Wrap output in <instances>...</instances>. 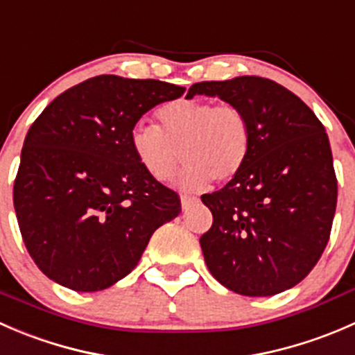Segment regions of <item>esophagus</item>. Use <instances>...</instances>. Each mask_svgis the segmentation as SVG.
<instances>
[{
  "label": "esophagus",
  "instance_id": "esophagus-1",
  "mask_svg": "<svg viewBox=\"0 0 355 355\" xmlns=\"http://www.w3.org/2000/svg\"><path fill=\"white\" fill-rule=\"evenodd\" d=\"M180 202H182V209H189L191 206H194L196 202H198V199L196 198H187V196H182L180 198Z\"/></svg>",
  "mask_w": 355,
  "mask_h": 355
}]
</instances>
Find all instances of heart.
Here are the masks:
<instances>
[{
  "label": "heart",
  "instance_id": "b5f03b06",
  "mask_svg": "<svg viewBox=\"0 0 355 355\" xmlns=\"http://www.w3.org/2000/svg\"><path fill=\"white\" fill-rule=\"evenodd\" d=\"M161 127L148 121L134 125L132 151L141 166L157 182H166L180 164L178 185L202 191L213 178L223 182L244 166L250 146V128L241 108L228 103L213 105L200 99H177L157 110Z\"/></svg>",
  "mask_w": 355,
  "mask_h": 355
}]
</instances>
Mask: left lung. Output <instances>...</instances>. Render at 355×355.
<instances>
[{"instance_id": "1", "label": "left lung", "mask_w": 355, "mask_h": 355, "mask_svg": "<svg viewBox=\"0 0 355 355\" xmlns=\"http://www.w3.org/2000/svg\"><path fill=\"white\" fill-rule=\"evenodd\" d=\"M196 94L241 108L250 128L241 171L200 198L213 213L199 241L207 270L247 297L295 287L320 261L335 216L336 177L323 123L270 78L198 82L187 98Z\"/></svg>"}]
</instances>
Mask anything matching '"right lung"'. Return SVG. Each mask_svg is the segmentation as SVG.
<instances>
[{"mask_svg":"<svg viewBox=\"0 0 355 355\" xmlns=\"http://www.w3.org/2000/svg\"><path fill=\"white\" fill-rule=\"evenodd\" d=\"M185 87L99 75L53 99L28 128L13 185L20 234L39 270L75 292L127 277L180 199L132 151L144 113Z\"/></svg>","mask_w":355,"mask_h":355,"instance_id":"add662e5","label":"right lung"}]
</instances>
